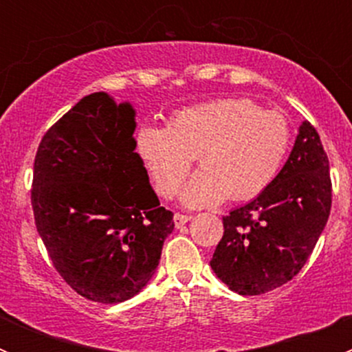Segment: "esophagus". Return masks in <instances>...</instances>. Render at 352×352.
I'll use <instances>...</instances> for the list:
<instances>
[{"mask_svg": "<svg viewBox=\"0 0 352 352\" xmlns=\"http://www.w3.org/2000/svg\"><path fill=\"white\" fill-rule=\"evenodd\" d=\"M190 219H192L190 214L176 213V214H174V226H176V227H183V226H185V223L188 222V220H190Z\"/></svg>", "mask_w": 352, "mask_h": 352, "instance_id": "34e87169", "label": "esophagus"}]
</instances>
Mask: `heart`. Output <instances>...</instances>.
I'll return each mask as SVG.
<instances>
[{"label":"heart","instance_id":"obj_1","mask_svg":"<svg viewBox=\"0 0 352 352\" xmlns=\"http://www.w3.org/2000/svg\"><path fill=\"white\" fill-rule=\"evenodd\" d=\"M289 144L287 120L248 98L192 105L167 126L142 125L135 132V151L164 197L176 194L199 158L203 169L179 194L188 208L257 197L280 173Z\"/></svg>","mask_w":352,"mask_h":352}]
</instances>
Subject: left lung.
<instances>
[{"label":"left lung","instance_id":"left-lung-1","mask_svg":"<svg viewBox=\"0 0 352 352\" xmlns=\"http://www.w3.org/2000/svg\"><path fill=\"white\" fill-rule=\"evenodd\" d=\"M331 210L329 162L309 121L287 162L254 201L223 217L211 270L238 294L273 291L296 276L324 231Z\"/></svg>","mask_w":352,"mask_h":352}]
</instances>
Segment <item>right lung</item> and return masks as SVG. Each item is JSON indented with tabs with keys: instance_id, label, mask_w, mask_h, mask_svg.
<instances>
[{
	"instance_id": "1",
	"label": "right lung",
	"mask_w": 352,
	"mask_h": 352,
	"mask_svg": "<svg viewBox=\"0 0 352 352\" xmlns=\"http://www.w3.org/2000/svg\"><path fill=\"white\" fill-rule=\"evenodd\" d=\"M135 109L91 93L43 135L33 167L36 231L80 296L121 303L146 287L173 232L135 153Z\"/></svg>"
}]
</instances>
